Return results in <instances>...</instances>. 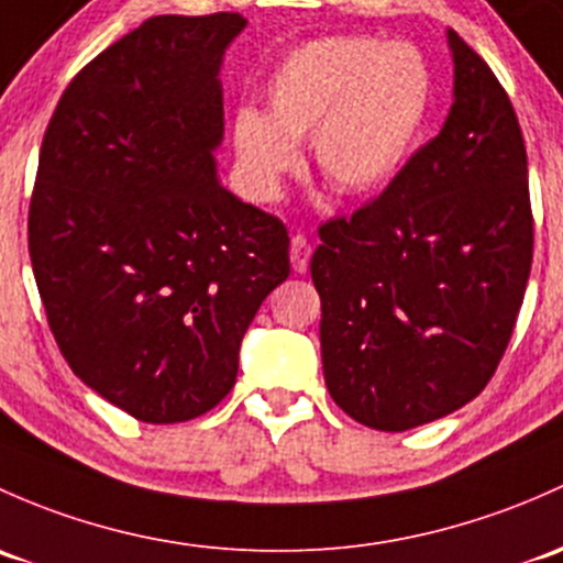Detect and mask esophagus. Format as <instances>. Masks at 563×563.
Here are the masks:
<instances>
[{"mask_svg":"<svg viewBox=\"0 0 563 563\" xmlns=\"http://www.w3.org/2000/svg\"><path fill=\"white\" fill-rule=\"evenodd\" d=\"M310 256H312V245L307 242L305 234H294L291 236V266L294 272H307L310 266Z\"/></svg>","mask_w":563,"mask_h":563,"instance_id":"1","label":"esophagus"}]
</instances>
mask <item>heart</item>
Wrapping results in <instances>:
<instances>
[{
  "mask_svg": "<svg viewBox=\"0 0 563 563\" xmlns=\"http://www.w3.org/2000/svg\"><path fill=\"white\" fill-rule=\"evenodd\" d=\"M264 112L236 110L232 145L247 188L280 197L301 167L299 142L312 137V164L342 199L383 194L421 145L434 108V75L416 45L375 37H323L288 53L264 86Z\"/></svg>",
  "mask_w": 563,
  "mask_h": 563,
  "instance_id": "b5f03b06",
  "label": "heart"
}]
</instances>
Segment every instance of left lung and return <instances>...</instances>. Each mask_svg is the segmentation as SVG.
<instances>
[{
    "mask_svg": "<svg viewBox=\"0 0 563 563\" xmlns=\"http://www.w3.org/2000/svg\"><path fill=\"white\" fill-rule=\"evenodd\" d=\"M453 104L401 175L318 229L321 358L331 399L407 431L475 399L499 366L534 251L516 110L453 29Z\"/></svg>",
    "mask_w": 563,
    "mask_h": 563,
    "instance_id": "obj_1",
    "label": "left lung"
}]
</instances>
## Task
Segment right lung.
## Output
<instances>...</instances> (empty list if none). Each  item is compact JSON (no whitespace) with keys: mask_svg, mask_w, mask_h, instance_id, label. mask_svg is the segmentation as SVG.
Instances as JSON below:
<instances>
[{"mask_svg":"<svg viewBox=\"0 0 563 563\" xmlns=\"http://www.w3.org/2000/svg\"><path fill=\"white\" fill-rule=\"evenodd\" d=\"M240 13L156 15L75 75L40 151L29 256L88 388L145 423L229 394L288 232L218 180L223 53Z\"/></svg>","mask_w":563,"mask_h":563,"instance_id":"1","label":"right lung"}]
</instances>
